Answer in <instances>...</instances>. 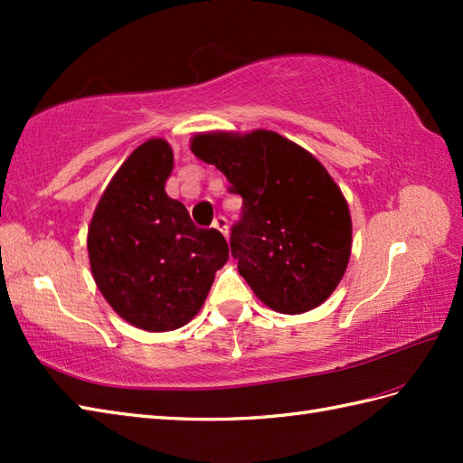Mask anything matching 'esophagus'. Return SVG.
Instances as JSON below:
<instances>
[{
	"label": "esophagus",
	"instance_id": "1",
	"mask_svg": "<svg viewBox=\"0 0 463 463\" xmlns=\"http://www.w3.org/2000/svg\"><path fill=\"white\" fill-rule=\"evenodd\" d=\"M213 226L222 234V237H226V234H229V222H226L224 216H216Z\"/></svg>",
	"mask_w": 463,
	"mask_h": 463
}]
</instances>
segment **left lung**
Wrapping results in <instances>:
<instances>
[{
  "mask_svg": "<svg viewBox=\"0 0 463 463\" xmlns=\"http://www.w3.org/2000/svg\"><path fill=\"white\" fill-rule=\"evenodd\" d=\"M191 151L242 196L231 252L252 292L280 314L320 307L336 290L352 250V219L322 163L274 131L196 133Z\"/></svg>",
  "mask_w": 463,
  "mask_h": 463,
  "instance_id": "left-lung-1",
  "label": "left lung"
}]
</instances>
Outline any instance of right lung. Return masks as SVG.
Masks as SVG:
<instances>
[{
	"label": "right lung",
	"instance_id": "right-lung-1",
	"mask_svg": "<svg viewBox=\"0 0 463 463\" xmlns=\"http://www.w3.org/2000/svg\"><path fill=\"white\" fill-rule=\"evenodd\" d=\"M173 149L161 137L127 156L107 184L87 232L97 288L133 326L169 332L203 308L229 244L196 229L184 204L165 193Z\"/></svg>",
	"mask_w": 463,
	"mask_h": 463
}]
</instances>
